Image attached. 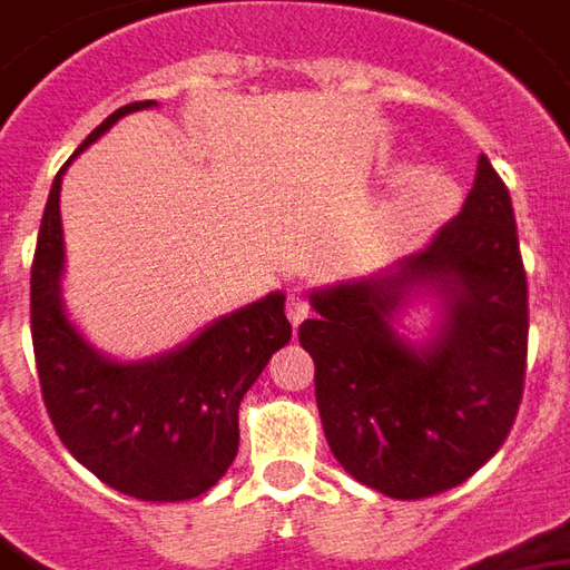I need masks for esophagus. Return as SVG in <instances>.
I'll list each match as a JSON object with an SVG mask.
<instances>
[{"label": "esophagus", "instance_id": "esophagus-1", "mask_svg": "<svg viewBox=\"0 0 570 570\" xmlns=\"http://www.w3.org/2000/svg\"><path fill=\"white\" fill-rule=\"evenodd\" d=\"M285 313H288L292 325H301L309 316V301L304 297V294H288V301H285Z\"/></svg>", "mask_w": 570, "mask_h": 570}]
</instances>
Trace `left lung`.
Returning <instances> with one entry per match:
<instances>
[{"instance_id": "8db88e82", "label": "left lung", "mask_w": 570, "mask_h": 570, "mask_svg": "<svg viewBox=\"0 0 570 570\" xmlns=\"http://www.w3.org/2000/svg\"><path fill=\"white\" fill-rule=\"evenodd\" d=\"M434 284L448 320L425 348L400 342L402 297ZM301 347L316 363V406L344 472L394 500L456 488L509 438L528 368V276L509 188L484 155L434 242L394 276L313 294Z\"/></svg>"}]
</instances>
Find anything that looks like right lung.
Here are the masks:
<instances>
[{
    "instance_id": "right-lung-1",
    "label": "right lung",
    "mask_w": 570,
    "mask_h": 570,
    "mask_svg": "<svg viewBox=\"0 0 570 570\" xmlns=\"http://www.w3.org/2000/svg\"><path fill=\"white\" fill-rule=\"evenodd\" d=\"M148 105L155 101L117 108L82 139L80 151L124 114ZM65 167L42 210L30 266V335L46 412L61 443L108 488L145 502L195 500L233 465L238 403L292 337L285 294L235 309L158 360H105L68 323L58 297Z\"/></svg>"
}]
</instances>
